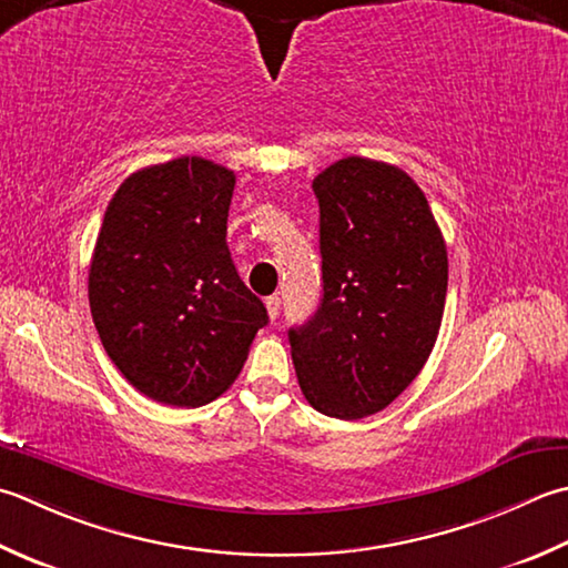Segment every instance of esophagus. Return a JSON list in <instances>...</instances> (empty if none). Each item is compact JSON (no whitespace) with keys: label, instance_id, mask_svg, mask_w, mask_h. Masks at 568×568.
I'll use <instances>...</instances> for the list:
<instances>
[{"label":"esophagus","instance_id":"esophagus-1","mask_svg":"<svg viewBox=\"0 0 568 568\" xmlns=\"http://www.w3.org/2000/svg\"><path fill=\"white\" fill-rule=\"evenodd\" d=\"M265 307H268V317L277 320V315H281V297L277 295L265 297Z\"/></svg>","mask_w":568,"mask_h":568}]
</instances>
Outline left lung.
Here are the masks:
<instances>
[{"label": "left lung", "mask_w": 568, "mask_h": 568, "mask_svg": "<svg viewBox=\"0 0 568 568\" xmlns=\"http://www.w3.org/2000/svg\"><path fill=\"white\" fill-rule=\"evenodd\" d=\"M313 189L322 303L287 339L307 404L354 420L386 408L428 362L448 251L426 194L394 164L344 158Z\"/></svg>", "instance_id": "left-lung-1"}]
</instances>
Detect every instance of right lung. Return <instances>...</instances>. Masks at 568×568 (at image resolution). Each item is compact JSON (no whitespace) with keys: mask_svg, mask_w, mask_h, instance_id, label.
Wrapping results in <instances>:
<instances>
[{"mask_svg":"<svg viewBox=\"0 0 568 568\" xmlns=\"http://www.w3.org/2000/svg\"><path fill=\"white\" fill-rule=\"evenodd\" d=\"M236 174L180 158L130 174L105 209L88 300L100 342L140 394L204 406L236 379L268 313L226 246Z\"/></svg>","mask_w":568,"mask_h":568,"instance_id":"obj_1","label":"right lung"}]
</instances>
